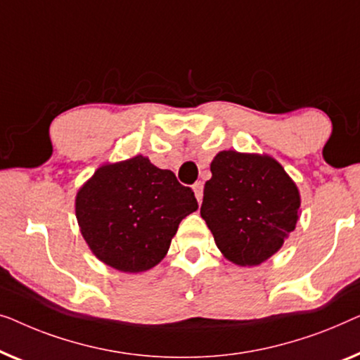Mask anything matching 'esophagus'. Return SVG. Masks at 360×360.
Masks as SVG:
<instances>
[{
	"instance_id": "1",
	"label": "esophagus",
	"mask_w": 360,
	"mask_h": 360,
	"mask_svg": "<svg viewBox=\"0 0 360 360\" xmlns=\"http://www.w3.org/2000/svg\"><path fill=\"white\" fill-rule=\"evenodd\" d=\"M192 189H194V194H195V199L199 200V204L202 202V195H204V184H202L200 181H197L194 186H192Z\"/></svg>"
}]
</instances>
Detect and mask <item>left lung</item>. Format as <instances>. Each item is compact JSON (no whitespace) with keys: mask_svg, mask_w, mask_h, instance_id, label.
Listing matches in <instances>:
<instances>
[{"mask_svg":"<svg viewBox=\"0 0 360 360\" xmlns=\"http://www.w3.org/2000/svg\"><path fill=\"white\" fill-rule=\"evenodd\" d=\"M200 215L215 245L238 266H257L281 250L300 217V192L269 155L220 151L210 163Z\"/></svg>","mask_w":360,"mask_h":360,"instance_id":"left-lung-1","label":"left lung"}]
</instances>
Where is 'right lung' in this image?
Listing matches in <instances>:
<instances>
[{
	"label": "right lung",
	"mask_w": 360,
	"mask_h": 360,
	"mask_svg": "<svg viewBox=\"0 0 360 360\" xmlns=\"http://www.w3.org/2000/svg\"><path fill=\"white\" fill-rule=\"evenodd\" d=\"M197 207L191 187L141 155L101 166L75 202L89 250L122 272H143L158 264L181 220Z\"/></svg>",
	"instance_id": "right-lung-1"
}]
</instances>
